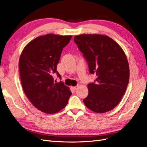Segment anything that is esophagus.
Instances as JSON below:
<instances>
[{
    "instance_id": "esophagus-1",
    "label": "esophagus",
    "mask_w": 147,
    "mask_h": 147,
    "mask_svg": "<svg viewBox=\"0 0 147 147\" xmlns=\"http://www.w3.org/2000/svg\"><path fill=\"white\" fill-rule=\"evenodd\" d=\"M78 86H72V87H71V88H72V90H76L78 88Z\"/></svg>"
}]
</instances>
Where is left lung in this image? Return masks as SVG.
<instances>
[{
	"label": "left lung",
	"instance_id": "obj_1",
	"mask_svg": "<svg viewBox=\"0 0 147 147\" xmlns=\"http://www.w3.org/2000/svg\"><path fill=\"white\" fill-rule=\"evenodd\" d=\"M74 40L86 59L90 72L97 77L94 83L88 84L84 105L96 113L113 110L121 101L129 80L125 53L107 35L82 34L75 35Z\"/></svg>",
	"mask_w": 147,
	"mask_h": 147
}]
</instances>
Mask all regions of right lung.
<instances>
[{"label": "right lung", "instance_id": "add662e5", "mask_svg": "<svg viewBox=\"0 0 147 147\" xmlns=\"http://www.w3.org/2000/svg\"><path fill=\"white\" fill-rule=\"evenodd\" d=\"M72 35L48 34L40 35L24 48L19 60L22 87L35 108L47 114L63 109L72 95L63 82H54L53 74L57 72L62 51Z\"/></svg>", "mask_w": 147, "mask_h": 147}]
</instances>
